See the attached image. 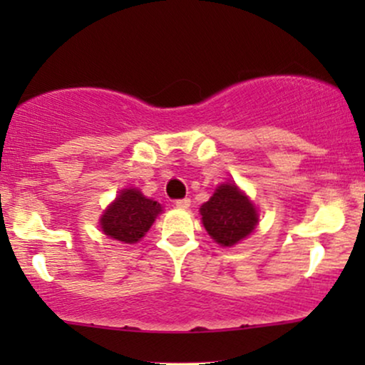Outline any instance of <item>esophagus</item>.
<instances>
[{
  "label": "esophagus",
  "instance_id": "esophagus-1",
  "mask_svg": "<svg viewBox=\"0 0 365 365\" xmlns=\"http://www.w3.org/2000/svg\"><path fill=\"white\" fill-rule=\"evenodd\" d=\"M175 206L180 209H188V206H190V199H188V197H183V199L175 200Z\"/></svg>",
  "mask_w": 365,
  "mask_h": 365
}]
</instances>
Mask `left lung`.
<instances>
[{"label":"left lung","instance_id":"8db88e82","mask_svg":"<svg viewBox=\"0 0 365 365\" xmlns=\"http://www.w3.org/2000/svg\"><path fill=\"white\" fill-rule=\"evenodd\" d=\"M200 215L209 235L223 247L238 244L257 225L252 202L233 183L217 187L211 199L200 207Z\"/></svg>","mask_w":365,"mask_h":365}]
</instances>
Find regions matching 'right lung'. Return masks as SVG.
Segmentation results:
<instances>
[{
    "label": "right lung",
    "instance_id": "add662e5",
    "mask_svg": "<svg viewBox=\"0 0 365 365\" xmlns=\"http://www.w3.org/2000/svg\"><path fill=\"white\" fill-rule=\"evenodd\" d=\"M161 212L156 200L144 197L135 188L120 192L115 202L101 217V228L108 237L123 244H135L154 223Z\"/></svg>",
    "mask_w": 365,
    "mask_h": 365
}]
</instances>
